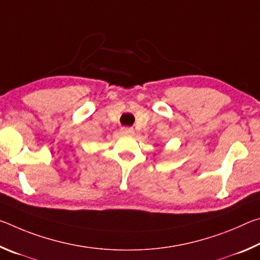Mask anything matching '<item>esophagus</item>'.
Segmentation results:
<instances>
[{
  "label": "esophagus",
  "instance_id": "34e87169",
  "mask_svg": "<svg viewBox=\"0 0 260 260\" xmlns=\"http://www.w3.org/2000/svg\"><path fill=\"white\" fill-rule=\"evenodd\" d=\"M121 133L125 134V135H131V134L134 133V129L132 128V127H122Z\"/></svg>",
  "mask_w": 260,
  "mask_h": 260
}]
</instances>
